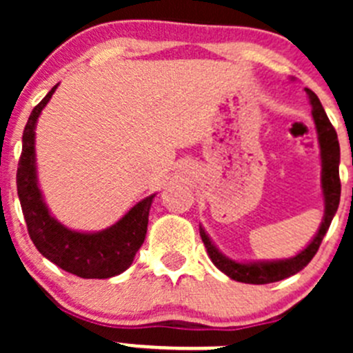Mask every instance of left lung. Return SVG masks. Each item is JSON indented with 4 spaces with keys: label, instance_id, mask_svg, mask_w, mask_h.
Listing matches in <instances>:
<instances>
[{
    "label": "left lung",
    "instance_id": "8db88e82",
    "mask_svg": "<svg viewBox=\"0 0 353 353\" xmlns=\"http://www.w3.org/2000/svg\"><path fill=\"white\" fill-rule=\"evenodd\" d=\"M309 102L312 105V119H314L316 131H318V141L319 150H321V190L323 199H325V215H323V222L319 225L318 232L312 237V241L297 252L295 256L287 259H273V261H249L241 263L236 259L227 258L223 252L219 251L208 234L205 232L201 225H199V236H201L203 244H205L206 252H208L210 259L213 265L225 273L229 279L236 280V282L243 283H254V285H265V283L280 282V280L288 279V276L295 275L301 272L304 266L309 265L314 254L318 252L319 245H321L323 237L328 232L330 223L333 220L334 213H336L338 205H340V172H338V165H340V143H338V137L334 128L331 126L328 116H326L325 109H323L321 102H319L318 95L312 90L305 88Z\"/></svg>",
    "mask_w": 353,
    "mask_h": 353
}]
</instances>
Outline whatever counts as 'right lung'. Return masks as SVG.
<instances>
[{"label":"right lung","mask_w":353,"mask_h":353,"mask_svg":"<svg viewBox=\"0 0 353 353\" xmlns=\"http://www.w3.org/2000/svg\"><path fill=\"white\" fill-rule=\"evenodd\" d=\"M58 85L35 105L22 137V155L17 170V190L28 236L37 251L68 273L81 279H110L133 263L147 236L148 213L155 194L138 201L123 219L99 232H78L54 219L39 188L35 165V126L42 109Z\"/></svg>","instance_id":"right-lung-1"}]
</instances>
